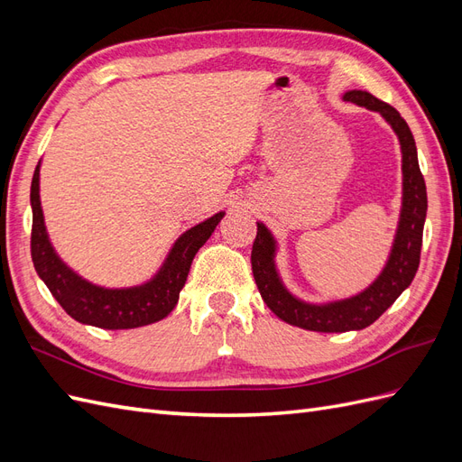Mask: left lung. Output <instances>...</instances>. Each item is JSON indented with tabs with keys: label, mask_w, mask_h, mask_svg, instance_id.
Listing matches in <instances>:
<instances>
[{
	"label": "left lung",
	"mask_w": 462,
	"mask_h": 462,
	"mask_svg": "<svg viewBox=\"0 0 462 462\" xmlns=\"http://www.w3.org/2000/svg\"><path fill=\"white\" fill-rule=\"evenodd\" d=\"M345 102L380 111L383 119L399 136L402 152V208L395 235L393 248L380 277L360 295L329 304H306L295 299L283 287L277 275L273 256L275 241L263 223H258V233L253 245V273L260 295L268 309L291 326L321 333H343L351 329H365L380 318L401 292L407 289L420 263L422 233L428 209L424 175L418 165L414 136L407 121L399 111L366 90H351L343 96Z\"/></svg>",
	"instance_id": "8db88e82"
}]
</instances>
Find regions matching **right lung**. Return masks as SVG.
Here are the masks:
<instances>
[{
    "label": "right lung",
    "mask_w": 462,
    "mask_h": 462,
    "mask_svg": "<svg viewBox=\"0 0 462 462\" xmlns=\"http://www.w3.org/2000/svg\"><path fill=\"white\" fill-rule=\"evenodd\" d=\"M32 235L31 254L36 273L46 283L61 309L80 324L102 329H131L153 324L170 314L179 300L190 263L199 248L209 239L223 212L199 223L183 233L173 245L170 256L152 282L131 289H104L88 283L55 254L48 239L44 214L40 206V163L31 185Z\"/></svg>",
    "instance_id": "add662e5"
}]
</instances>
